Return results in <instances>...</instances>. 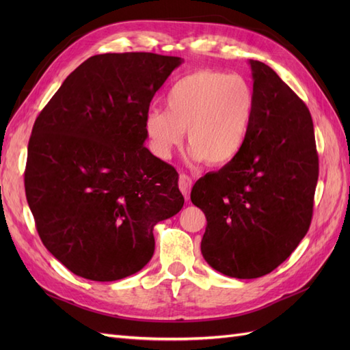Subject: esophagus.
Listing matches in <instances>:
<instances>
[{"mask_svg": "<svg viewBox=\"0 0 350 350\" xmlns=\"http://www.w3.org/2000/svg\"><path fill=\"white\" fill-rule=\"evenodd\" d=\"M191 185H193L191 178L185 174L179 175V189H181V193L184 194L185 200H189V189H191Z\"/></svg>", "mask_w": 350, "mask_h": 350, "instance_id": "1", "label": "esophagus"}]
</instances>
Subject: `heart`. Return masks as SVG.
I'll list each match as a JSON object with an SVG mask.
<instances>
[{"instance_id":"b5f03b06","label":"heart","mask_w":350,"mask_h":350,"mask_svg":"<svg viewBox=\"0 0 350 350\" xmlns=\"http://www.w3.org/2000/svg\"><path fill=\"white\" fill-rule=\"evenodd\" d=\"M166 109L144 116L149 147L169 159L183 143L185 130L193 161L225 166L242 150L254 112V93L241 76L197 70L179 79L166 94Z\"/></svg>"}]
</instances>
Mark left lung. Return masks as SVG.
<instances>
[{"instance_id": "8db88e82", "label": "left lung", "mask_w": 350, "mask_h": 350, "mask_svg": "<svg viewBox=\"0 0 350 350\" xmlns=\"http://www.w3.org/2000/svg\"><path fill=\"white\" fill-rule=\"evenodd\" d=\"M254 112L230 163L194 184L207 219L201 254L210 267L257 279L288 258L311 225L319 154L311 113L269 66L250 59Z\"/></svg>"}]
</instances>
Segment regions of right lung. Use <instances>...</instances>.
Wrapping results in <instances>:
<instances>
[{
	"label": "right lung",
	"instance_id": "right-lung-1",
	"mask_svg": "<svg viewBox=\"0 0 350 350\" xmlns=\"http://www.w3.org/2000/svg\"><path fill=\"white\" fill-rule=\"evenodd\" d=\"M179 57H90L39 113L26 198L46 250L80 278L113 282L154 252L153 228L184 206L175 167L144 147V116Z\"/></svg>",
	"mask_w": 350,
	"mask_h": 350
}]
</instances>
